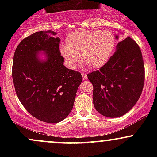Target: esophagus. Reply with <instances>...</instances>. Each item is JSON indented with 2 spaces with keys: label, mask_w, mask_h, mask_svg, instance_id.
Segmentation results:
<instances>
[{
  "label": "esophagus",
  "mask_w": 157,
  "mask_h": 157,
  "mask_svg": "<svg viewBox=\"0 0 157 157\" xmlns=\"http://www.w3.org/2000/svg\"><path fill=\"white\" fill-rule=\"evenodd\" d=\"M82 77H83V78L85 80V79L87 77V75H86V74H84V73H82Z\"/></svg>",
  "instance_id": "esophagus-1"
}]
</instances>
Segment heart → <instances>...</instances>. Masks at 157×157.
Here are the masks:
<instances>
[{
  "instance_id": "1",
  "label": "heart",
  "mask_w": 157,
  "mask_h": 157,
  "mask_svg": "<svg viewBox=\"0 0 157 157\" xmlns=\"http://www.w3.org/2000/svg\"><path fill=\"white\" fill-rule=\"evenodd\" d=\"M115 39L108 30H77L69 35L67 45L60 48L71 69L77 67L82 60L93 68L106 64L115 47Z\"/></svg>"
}]
</instances>
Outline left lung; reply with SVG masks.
<instances>
[{
  "instance_id": "left-lung-1",
  "label": "left lung",
  "mask_w": 157,
  "mask_h": 157,
  "mask_svg": "<svg viewBox=\"0 0 157 157\" xmlns=\"http://www.w3.org/2000/svg\"><path fill=\"white\" fill-rule=\"evenodd\" d=\"M87 77L93 86L96 110L109 118L122 116L135 105L144 87V64L140 48L127 37L118 42L108 62Z\"/></svg>"
}]
</instances>
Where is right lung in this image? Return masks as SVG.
Listing matches in <instances>:
<instances>
[{
    "instance_id": "right-lung-1",
    "label": "right lung",
    "mask_w": 157,
    "mask_h": 157,
    "mask_svg": "<svg viewBox=\"0 0 157 157\" xmlns=\"http://www.w3.org/2000/svg\"><path fill=\"white\" fill-rule=\"evenodd\" d=\"M57 33L39 31L17 47L12 77L16 93L29 114L40 121L58 123L72 110L82 76L64 65Z\"/></svg>"
}]
</instances>
